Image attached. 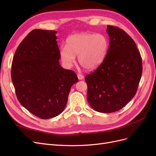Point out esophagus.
Here are the masks:
<instances>
[{"instance_id": "esophagus-1", "label": "esophagus", "mask_w": 156, "mask_h": 156, "mask_svg": "<svg viewBox=\"0 0 156 156\" xmlns=\"http://www.w3.org/2000/svg\"><path fill=\"white\" fill-rule=\"evenodd\" d=\"M77 77L79 79V80H82V79H83L84 76H83V75H82L81 73H78L77 74Z\"/></svg>"}]
</instances>
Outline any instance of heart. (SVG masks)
<instances>
[{"label":"heart","instance_id":"b5f03b06","mask_svg":"<svg viewBox=\"0 0 156 156\" xmlns=\"http://www.w3.org/2000/svg\"><path fill=\"white\" fill-rule=\"evenodd\" d=\"M67 46H62L60 55L64 64L71 67L78 56L79 63L88 70L97 68L105 59L108 41L102 34L78 33L68 37Z\"/></svg>","mask_w":156,"mask_h":156}]
</instances>
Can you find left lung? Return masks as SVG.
<instances>
[{
	"label": "left lung",
	"mask_w": 156,
	"mask_h": 156,
	"mask_svg": "<svg viewBox=\"0 0 156 156\" xmlns=\"http://www.w3.org/2000/svg\"><path fill=\"white\" fill-rule=\"evenodd\" d=\"M109 45L102 63L84 80L87 100L94 110L110 113L123 108L138 88L142 58L133 40L119 27L108 25Z\"/></svg>",
	"instance_id": "obj_1"
}]
</instances>
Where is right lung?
I'll list each match as a JSON object with an SVG mask.
<instances>
[{"mask_svg": "<svg viewBox=\"0 0 156 156\" xmlns=\"http://www.w3.org/2000/svg\"><path fill=\"white\" fill-rule=\"evenodd\" d=\"M56 31L34 29L19 45L12 64L17 100L30 112L49 119L62 112L70 88L78 82L72 70L61 67Z\"/></svg>", "mask_w": 156, "mask_h": 156, "instance_id": "1", "label": "right lung"}]
</instances>
